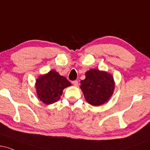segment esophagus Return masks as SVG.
<instances>
[{"instance_id": "obj_1", "label": "esophagus", "mask_w": 150, "mask_h": 150, "mask_svg": "<svg viewBox=\"0 0 150 150\" xmlns=\"http://www.w3.org/2000/svg\"><path fill=\"white\" fill-rule=\"evenodd\" d=\"M73 84L74 86H75V87H77V86H78V81L77 80H74L73 81Z\"/></svg>"}]
</instances>
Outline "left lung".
Returning a JSON list of instances; mask_svg holds the SVG:
<instances>
[{
	"instance_id": "1",
	"label": "left lung",
	"mask_w": 150,
	"mask_h": 150,
	"mask_svg": "<svg viewBox=\"0 0 150 150\" xmlns=\"http://www.w3.org/2000/svg\"><path fill=\"white\" fill-rule=\"evenodd\" d=\"M80 86L86 101L92 106H100L113 94L114 82L113 76L106 72L92 69L85 74Z\"/></svg>"
}]
</instances>
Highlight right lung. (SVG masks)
I'll list each match as a JSON object with an SVG mask.
<instances>
[{
  "label": "right lung",
  "instance_id": "right-lung-1",
  "mask_svg": "<svg viewBox=\"0 0 150 150\" xmlns=\"http://www.w3.org/2000/svg\"><path fill=\"white\" fill-rule=\"evenodd\" d=\"M71 83L65 77L61 76L55 70H51L37 80L36 89L39 99L46 104H51L59 100L63 89Z\"/></svg>",
  "mask_w": 150,
  "mask_h": 150
}]
</instances>
